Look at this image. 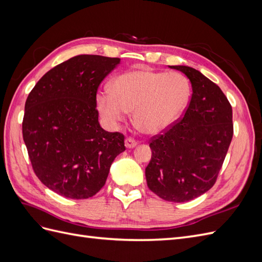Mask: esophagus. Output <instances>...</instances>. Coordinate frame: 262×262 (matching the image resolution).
I'll return each mask as SVG.
<instances>
[{
	"label": "esophagus",
	"mask_w": 262,
	"mask_h": 262,
	"mask_svg": "<svg viewBox=\"0 0 262 262\" xmlns=\"http://www.w3.org/2000/svg\"><path fill=\"white\" fill-rule=\"evenodd\" d=\"M124 144H125V147L133 148V147H136V146L138 145V142L134 141V140L131 139V138H126L125 141H124Z\"/></svg>",
	"instance_id": "1"
}]
</instances>
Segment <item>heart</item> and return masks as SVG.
Masks as SVG:
<instances>
[{
    "instance_id": "1",
    "label": "heart",
    "mask_w": 262,
    "mask_h": 262,
    "mask_svg": "<svg viewBox=\"0 0 262 262\" xmlns=\"http://www.w3.org/2000/svg\"><path fill=\"white\" fill-rule=\"evenodd\" d=\"M189 81L178 72H160L139 69L117 76L112 93L97 94L99 113L110 122L120 121L132 112L136 128L148 136H156L175 123L189 102Z\"/></svg>"
}]
</instances>
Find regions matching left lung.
I'll return each instance as SVG.
<instances>
[{
    "label": "left lung",
    "mask_w": 262,
    "mask_h": 262,
    "mask_svg": "<svg viewBox=\"0 0 262 262\" xmlns=\"http://www.w3.org/2000/svg\"><path fill=\"white\" fill-rule=\"evenodd\" d=\"M191 82L184 115L149 141L152 157L145 168L147 187L170 202L193 200L217 179L234 133L233 110L220 87L199 71L171 66Z\"/></svg>",
    "instance_id": "left-lung-1"
}]
</instances>
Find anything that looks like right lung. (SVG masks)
I'll return each mask as SVG.
<instances>
[{"label":"right lung","mask_w":262,"mask_h":262,"mask_svg":"<svg viewBox=\"0 0 262 262\" xmlns=\"http://www.w3.org/2000/svg\"><path fill=\"white\" fill-rule=\"evenodd\" d=\"M119 58L81 54L48 71L29 93L23 139L36 176L52 191L87 199L104 187L124 136L98 122L96 94Z\"/></svg>","instance_id":"add662e5"}]
</instances>
